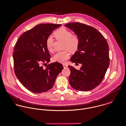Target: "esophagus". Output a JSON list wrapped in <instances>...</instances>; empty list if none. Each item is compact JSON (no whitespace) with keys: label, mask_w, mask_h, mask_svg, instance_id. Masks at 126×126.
Masks as SVG:
<instances>
[{"label":"esophagus","mask_w":126,"mask_h":126,"mask_svg":"<svg viewBox=\"0 0 126 126\" xmlns=\"http://www.w3.org/2000/svg\"><path fill=\"white\" fill-rule=\"evenodd\" d=\"M63 67L64 68H68V65H66V64H63Z\"/></svg>","instance_id":"obj_1"}]
</instances>
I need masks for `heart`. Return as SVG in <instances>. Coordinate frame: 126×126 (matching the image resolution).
<instances>
[{
	"label": "heart",
	"mask_w": 126,
	"mask_h": 126,
	"mask_svg": "<svg viewBox=\"0 0 126 126\" xmlns=\"http://www.w3.org/2000/svg\"><path fill=\"white\" fill-rule=\"evenodd\" d=\"M54 34L57 39H63L65 41L64 48L67 49L58 52L54 56L53 61L64 63L69 57V51L74 52L77 51L79 46V40L77 35L72 34L71 31L64 27L57 30L54 32ZM54 42V40L51 36H49L46 39V46L50 52L53 51Z\"/></svg>",
	"instance_id": "1"
}]
</instances>
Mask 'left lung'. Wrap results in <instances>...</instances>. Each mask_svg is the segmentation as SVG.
Masks as SVG:
<instances>
[{"instance_id": "8db88e82", "label": "left lung", "mask_w": 126, "mask_h": 126, "mask_svg": "<svg viewBox=\"0 0 126 126\" xmlns=\"http://www.w3.org/2000/svg\"><path fill=\"white\" fill-rule=\"evenodd\" d=\"M78 36L79 44L71 57L73 63L81 64L79 70L68 66V81L73 88L88 91L97 87L103 79L109 65V46L107 40L96 29L79 22L65 25Z\"/></svg>"}]
</instances>
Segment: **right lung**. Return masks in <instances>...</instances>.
<instances>
[{
	"label": "right lung",
	"instance_id": "right-lung-1",
	"mask_svg": "<svg viewBox=\"0 0 126 126\" xmlns=\"http://www.w3.org/2000/svg\"><path fill=\"white\" fill-rule=\"evenodd\" d=\"M61 24H40L22 34L17 41L13 54L15 73L20 82L34 93L47 92L53 87L56 78L64 68L56 62L45 69L42 64L50 62L51 57L46 41Z\"/></svg>",
	"mask_w": 126,
	"mask_h": 126
}]
</instances>
